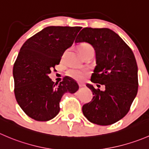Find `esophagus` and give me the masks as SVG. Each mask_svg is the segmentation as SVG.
I'll list each match as a JSON object with an SVG mask.
<instances>
[{"instance_id": "1", "label": "esophagus", "mask_w": 149, "mask_h": 149, "mask_svg": "<svg viewBox=\"0 0 149 149\" xmlns=\"http://www.w3.org/2000/svg\"><path fill=\"white\" fill-rule=\"evenodd\" d=\"M79 86L80 87H84V86H85V84L84 83H79Z\"/></svg>"}]
</instances>
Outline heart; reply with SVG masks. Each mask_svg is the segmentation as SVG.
<instances>
[{
	"label": "heart",
	"instance_id": "heart-1",
	"mask_svg": "<svg viewBox=\"0 0 149 149\" xmlns=\"http://www.w3.org/2000/svg\"><path fill=\"white\" fill-rule=\"evenodd\" d=\"M79 51L80 52L81 55L83 56L85 53L88 52L89 51H93V47L89 44L86 43H83V44H80L79 47ZM68 75L70 76V77L73 78V79H76V80H82L84 77L85 75L86 74V70H84V69H78V68H71L70 70H68L67 72Z\"/></svg>",
	"mask_w": 149,
	"mask_h": 149
}]
</instances>
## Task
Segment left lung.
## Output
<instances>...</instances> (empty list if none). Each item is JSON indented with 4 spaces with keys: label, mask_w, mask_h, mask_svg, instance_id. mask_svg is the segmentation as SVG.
<instances>
[{
    "label": "left lung",
    "mask_w": 149,
    "mask_h": 149,
    "mask_svg": "<svg viewBox=\"0 0 149 149\" xmlns=\"http://www.w3.org/2000/svg\"><path fill=\"white\" fill-rule=\"evenodd\" d=\"M75 42H86L93 47L96 66L91 81L105 86L101 91L86 84L94 96L82 107L84 115L98 125L116 123L126 116L138 93V65L132 49L108 28L85 27Z\"/></svg>",
    "instance_id": "left-lung-1"
}]
</instances>
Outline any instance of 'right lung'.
Segmentation results:
<instances>
[{
	"label": "right lung",
	"mask_w": 149,
	"mask_h": 149,
	"mask_svg": "<svg viewBox=\"0 0 149 149\" xmlns=\"http://www.w3.org/2000/svg\"><path fill=\"white\" fill-rule=\"evenodd\" d=\"M81 27L49 26L27 39L20 49L13 68L14 95L20 108L32 119L47 122L60 112L66 92L75 93L79 85L70 77L60 84L49 77L72 46Z\"/></svg>",
	"instance_id": "1"
}]
</instances>
